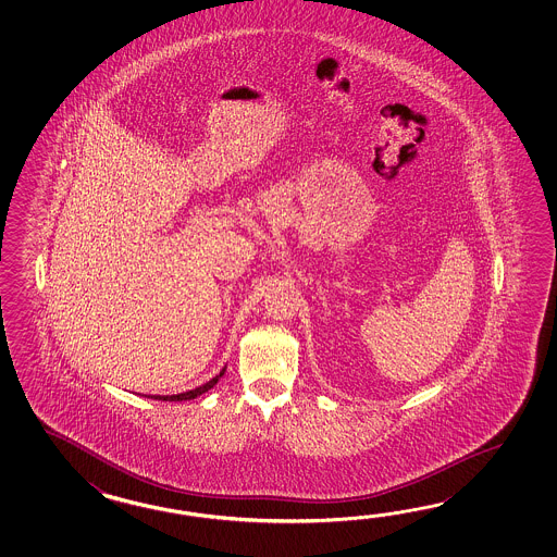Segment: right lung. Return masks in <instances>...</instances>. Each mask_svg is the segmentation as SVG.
<instances>
[{
  "label": "right lung",
  "mask_w": 557,
  "mask_h": 557,
  "mask_svg": "<svg viewBox=\"0 0 557 557\" xmlns=\"http://www.w3.org/2000/svg\"><path fill=\"white\" fill-rule=\"evenodd\" d=\"M225 374V368L214 376V379L209 380L207 384H202L199 388H195V391L183 392V394H173V396H147V398H153V400H163V403H183V400H193V398H197V396H201L207 391H211L214 384L219 382V379Z\"/></svg>",
  "instance_id": "add662e5"
}]
</instances>
